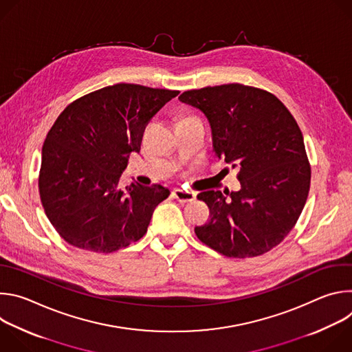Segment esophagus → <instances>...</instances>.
Returning a JSON list of instances; mask_svg holds the SVG:
<instances>
[{
	"mask_svg": "<svg viewBox=\"0 0 352 352\" xmlns=\"http://www.w3.org/2000/svg\"><path fill=\"white\" fill-rule=\"evenodd\" d=\"M173 196L181 204L192 202V200H195V197H196L195 192H188V190H182V189H174Z\"/></svg>",
	"mask_w": 352,
	"mask_h": 352,
	"instance_id": "34e87169",
	"label": "esophagus"
}]
</instances>
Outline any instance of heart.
<instances>
[{"mask_svg":"<svg viewBox=\"0 0 352 352\" xmlns=\"http://www.w3.org/2000/svg\"><path fill=\"white\" fill-rule=\"evenodd\" d=\"M185 118H186V117H185Z\"/></svg>","mask_w":352,"mask_h":352,"instance_id":"1","label":"heart"}]
</instances>
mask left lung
I'll return each mask as SVG.
<instances>
[{
	"label": "left lung",
	"mask_w": 352,
	"mask_h": 352,
	"mask_svg": "<svg viewBox=\"0 0 352 352\" xmlns=\"http://www.w3.org/2000/svg\"><path fill=\"white\" fill-rule=\"evenodd\" d=\"M178 98L209 120L216 157L239 166L238 192L197 195L210 219L195 227L196 236L227 258L269 252L296 224L311 186L295 118L270 91L241 83L186 90Z\"/></svg>",
	"instance_id": "left-lung-1"
}]
</instances>
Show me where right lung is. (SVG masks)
<instances>
[{
    "instance_id": "obj_1",
    "label": "right lung",
    "mask_w": 352,
    "mask_h": 352,
    "mask_svg": "<svg viewBox=\"0 0 352 352\" xmlns=\"http://www.w3.org/2000/svg\"><path fill=\"white\" fill-rule=\"evenodd\" d=\"M178 90L117 83L85 94L58 116L41 150L38 192L56 231L72 246L111 254L139 241L170 190L120 185L146 125Z\"/></svg>"
}]
</instances>
